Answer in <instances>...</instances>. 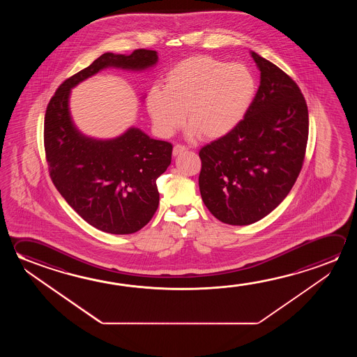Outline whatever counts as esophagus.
Returning a JSON list of instances; mask_svg holds the SVG:
<instances>
[{
  "instance_id": "obj_1",
  "label": "esophagus",
  "mask_w": 357,
  "mask_h": 357,
  "mask_svg": "<svg viewBox=\"0 0 357 357\" xmlns=\"http://www.w3.org/2000/svg\"><path fill=\"white\" fill-rule=\"evenodd\" d=\"M185 151H187L185 146L176 144V146H174V148H173V155L176 157V155H179L181 153L185 152Z\"/></svg>"
}]
</instances>
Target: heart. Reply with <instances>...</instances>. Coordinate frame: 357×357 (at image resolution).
Segmentation results:
<instances>
[{"label":"heart","mask_w":357,"mask_h":357,"mask_svg":"<svg viewBox=\"0 0 357 357\" xmlns=\"http://www.w3.org/2000/svg\"><path fill=\"white\" fill-rule=\"evenodd\" d=\"M255 93L257 81L246 66L194 56L168 72L164 88L148 91L146 105L160 137L173 135L187 116L189 135L215 141L243 122Z\"/></svg>","instance_id":"heart-1"}]
</instances>
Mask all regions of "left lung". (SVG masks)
Wrapping results in <instances>:
<instances>
[{
  "mask_svg": "<svg viewBox=\"0 0 357 357\" xmlns=\"http://www.w3.org/2000/svg\"><path fill=\"white\" fill-rule=\"evenodd\" d=\"M260 86L243 122L199 152V189L220 222L249 225L280 204L298 179L309 135V112L298 84L250 51Z\"/></svg>",
  "mask_w": 357,
  "mask_h": 357,
  "instance_id": "obj_1",
  "label": "left lung"
}]
</instances>
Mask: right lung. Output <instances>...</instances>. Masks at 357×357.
<instances>
[{
    "label": "right lung",
    "instance_id": "obj_1",
    "mask_svg": "<svg viewBox=\"0 0 357 357\" xmlns=\"http://www.w3.org/2000/svg\"><path fill=\"white\" fill-rule=\"evenodd\" d=\"M157 62L158 52L151 50L103 53L66 79L47 105L45 149L53 184L88 224L109 234H132L152 219L157 179L170 165L173 146L135 127L111 139L83 135L70 116V91L105 68L143 72Z\"/></svg>",
    "mask_w": 357,
    "mask_h": 357
}]
</instances>
